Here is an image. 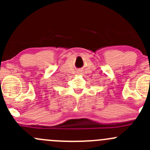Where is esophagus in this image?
Here are the masks:
<instances>
[{
    "instance_id": "34e87169",
    "label": "esophagus",
    "mask_w": 150,
    "mask_h": 150,
    "mask_svg": "<svg viewBox=\"0 0 150 150\" xmlns=\"http://www.w3.org/2000/svg\"><path fill=\"white\" fill-rule=\"evenodd\" d=\"M78 74H81L82 73H81V71H79V72H78Z\"/></svg>"
}]
</instances>
